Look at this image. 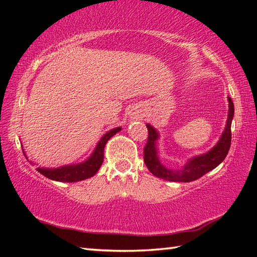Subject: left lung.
<instances>
[{
    "instance_id": "8db88e82",
    "label": "left lung",
    "mask_w": 257,
    "mask_h": 257,
    "mask_svg": "<svg viewBox=\"0 0 257 257\" xmlns=\"http://www.w3.org/2000/svg\"><path fill=\"white\" fill-rule=\"evenodd\" d=\"M229 111L228 119L224 130L219 141L206 153L196 155L187 160V162L179 169H171L165 167L161 162L159 156V139L160 134L153 125L146 123L149 129V138L144 149V162L152 175L160 179L175 182H190L203 177L205 173L215 169L227 156L230 144H231V122L234 114L232 99L228 96Z\"/></svg>"
}]
</instances>
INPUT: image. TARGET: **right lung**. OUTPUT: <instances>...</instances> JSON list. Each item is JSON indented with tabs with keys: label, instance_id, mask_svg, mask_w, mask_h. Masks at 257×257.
I'll return each instance as SVG.
<instances>
[{
	"label": "right lung",
	"instance_id": "1",
	"mask_svg": "<svg viewBox=\"0 0 257 257\" xmlns=\"http://www.w3.org/2000/svg\"><path fill=\"white\" fill-rule=\"evenodd\" d=\"M121 127L113 128L111 130L103 135L102 138L99 139L98 143L95 146L94 151L92 152L88 158H87L84 162L80 163H75V164H68V165H62V167L58 168H44V167H37L36 170L42 173L43 176L49 178L51 180L54 181H60V182H77L81 181L85 179H88V178L93 177L95 173H96L104 160V147H105L106 143L108 139L114 136L116 133L121 132ZM24 152V150H23ZM26 158L27 155L24 152ZM33 165L35 163L32 162Z\"/></svg>",
	"mask_w": 257,
	"mask_h": 257
}]
</instances>
